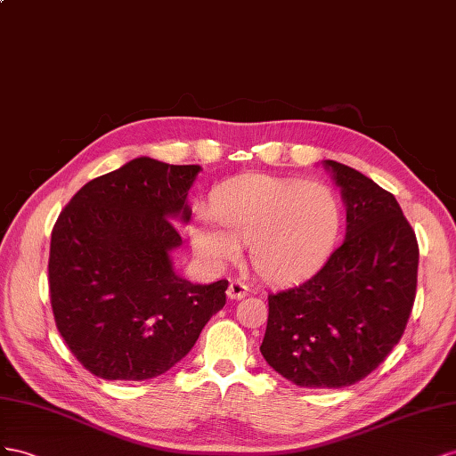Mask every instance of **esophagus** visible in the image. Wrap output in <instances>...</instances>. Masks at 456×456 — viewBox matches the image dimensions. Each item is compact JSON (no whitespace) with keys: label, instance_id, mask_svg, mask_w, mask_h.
<instances>
[{"label":"esophagus","instance_id":"34e87169","mask_svg":"<svg viewBox=\"0 0 456 456\" xmlns=\"http://www.w3.org/2000/svg\"><path fill=\"white\" fill-rule=\"evenodd\" d=\"M248 284H244L240 279H235L229 282V289H227V296L231 300H242V297L248 294Z\"/></svg>","mask_w":456,"mask_h":456}]
</instances>
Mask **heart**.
I'll return each instance as SVG.
<instances>
[{"mask_svg":"<svg viewBox=\"0 0 456 456\" xmlns=\"http://www.w3.org/2000/svg\"><path fill=\"white\" fill-rule=\"evenodd\" d=\"M212 214L216 220L202 212L192 225L197 252L221 264L237 259L240 244H248L256 273L273 282L315 271L330 254L342 224L340 200L329 185L264 174L221 185Z\"/></svg>","mask_w":456,"mask_h":456,"instance_id":"1","label":"heart"}]
</instances>
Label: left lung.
Wrapping results in <instances>:
<instances>
[{
    "label": "left lung",
    "instance_id": "left-lung-1",
    "mask_svg": "<svg viewBox=\"0 0 456 456\" xmlns=\"http://www.w3.org/2000/svg\"><path fill=\"white\" fill-rule=\"evenodd\" d=\"M346 204V240L314 277L269 294L259 346L267 365L300 387H344L369 376L411 317L419 242L392 192L324 160Z\"/></svg>",
    "mask_w": 456,
    "mask_h": 456
}]
</instances>
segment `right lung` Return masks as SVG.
Here are the masks:
<instances>
[{"mask_svg": "<svg viewBox=\"0 0 456 456\" xmlns=\"http://www.w3.org/2000/svg\"><path fill=\"white\" fill-rule=\"evenodd\" d=\"M200 166L141 156L91 179L51 232L49 296L72 355L105 380H147L183 359L225 305L229 282L175 275L174 217L191 219L187 194Z\"/></svg>", "mask_w": 456, "mask_h": 456, "instance_id": "obj_1", "label": "right lung"}]
</instances>
